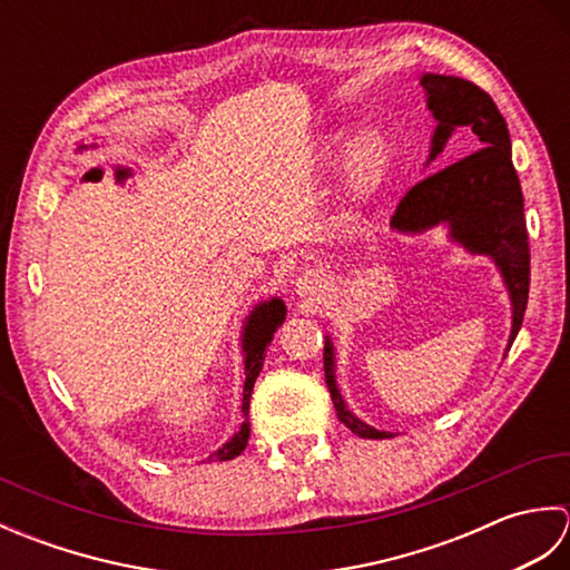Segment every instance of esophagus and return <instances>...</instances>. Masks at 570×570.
<instances>
[{"mask_svg": "<svg viewBox=\"0 0 570 570\" xmlns=\"http://www.w3.org/2000/svg\"><path fill=\"white\" fill-rule=\"evenodd\" d=\"M325 292V278L318 272H304L296 278V294L301 298H316Z\"/></svg>", "mask_w": 570, "mask_h": 570, "instance_id": "1", "label": "esophagus"}]
</instances>
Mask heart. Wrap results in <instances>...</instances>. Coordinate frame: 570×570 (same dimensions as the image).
Instances as JSON below:
<instances>
[{
    "mask_svg": "<svg viewBox=\"0 0 570 570\" xmlns=\"http://www.w3.org/2000/svg\"><path fill=\"white\" fill-rule=\"evenodd\" d=\"M345 147V135L335 131L328 139V156L335 159ZM392 161V141L380 127H365L347 141L345 149V178L350 188L367 190L384 176Z\"/></svg>",
    "mask_w": 570,
    "mask_h": 570,
    "instance_id": "b5f03b06",
    "label": "heart"
}]
</instances>
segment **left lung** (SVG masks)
Instances as JSON below:
<instances>
[{
	"label": "left lung",
	"instance_id": "8db88e82",
	"mask_svg": "<svg viewBox=\"0 0 570 570\" xmlns=\"http://www.w3.org/2000/svg\"><path fill=\"white\" fill-rule=\"evenodd\" d=\"M419 82L426 90V105L435 119L426 166L443 151L455 129L472 131L480 149L419 180L399 200L392 229L402 235H421L435 225H445L448 237L460 247L490 257L512 301V345L522 328L529 298V235L522 186L512 164L510 129L498 105L475 82L439 72H423ZM323 370L337 419L360 439H390V431L367 426L345 406L335 384L331 337H325Z\"/></svg>",
	"mask_w": 570,
	"mask_h": 570
}]
</instances>
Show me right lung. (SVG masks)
<instances>
[{"mask_svg":"<svg viewBox=\"0 0 570 570\" xmlns=\"http://www.w3.org/2000/svg\"><path fill=\"white\" fill-rule=\"evenodd\" d=\"M95 147V144H92ZM88 149V144H80L78 151ZM286 318V306L284 301L274 296L269 301H262L252 308V313L245 321V335H242V353H245V390H242V414H245V421H242L239 431L223 443V448L208 458V460H233L247 448L249 441V396L254 390V382H257L262 365H264V355L266 347L274 341V333L278 325Z\"/></svg>","mask_w":570,"mask_h":570,"instance_id":"obj_1","label":"right lung"}]
</instances>
